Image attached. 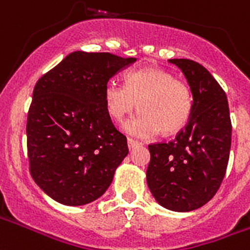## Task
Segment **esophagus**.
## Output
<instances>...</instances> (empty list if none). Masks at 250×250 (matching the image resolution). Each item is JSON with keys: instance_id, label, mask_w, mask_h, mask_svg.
I'll use <instances>...</instances> for the list:
<instances>
[{"instance_id": "esophagus-1", "label": "esophagus", "mask_w": 250, "mask_h": 250, "mask_svg": "<svg viewBox=\"0 0 250 250\" xmlns=\"http://www.w3.org/2000/svg\"><path fill=\"white\" fill-rule=\"evenodd\" d=\"M127 144H128L129 149H132V148H135V146H140V143H139L138 140H135V139H131V138H128V140H127Z\"/></svg>"}]
</instances>
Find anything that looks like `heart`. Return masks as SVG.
Segmentation results:
<instances>
[{
    "instance_id": "1",
    "label": "heart",
    "mask_w": 250,
    "mask_h": 250,
    "mask_svg": "<svg viewBox=\"0 0 250 250\" xmlns=\"http://www.w3.org/2000/svg\"><path fill=\"white\" fill-rule=\"evenodd\" d=\"M140 114L125 123V129L139 138L149 139L161 131L174 135L188 125L193 110V94L188 83L170 72L148 66L125 74V85L110 80L104 85V104L114 119L138 107Z\"/></svg>"
}]
</instances>
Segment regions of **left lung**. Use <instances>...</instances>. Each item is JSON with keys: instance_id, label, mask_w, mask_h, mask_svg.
<instances>
[{"instance_id": "obj_1", "label": "left lung", "mask_w": 250, "mask_h": 250, "mask_svg": "<svg viewBox=\"0 0 250 250\" xmlns=\"http://www.w3.org/2000/svg\"><path fill=\"white\" fill-rule=\"evenodd\" d=\"M190 85L193 110L188 125L170 142L149 144L146 182L160 205L193 211L212 199L226 176L232 123L226 91L199 62L170 59Z\"/></svg>"}]
</instances>
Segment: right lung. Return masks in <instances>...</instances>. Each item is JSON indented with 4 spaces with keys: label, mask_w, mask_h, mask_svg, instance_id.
<instances>
[{
    "label": "right lung",
    "mask_w": 250,
    "mask_h": 250,
    "mask_svg": "<svg viewBox=\"0 0 250 250\" xmlns=\"http://www.w3.org/2000/svg\"><path fill=\"white\" fill-rule=\"evenodd\" d=\"M136 59L76 51L38 80L27 114V156L36 185L81 206L107 190L128 153L104 104V85Z\"/></svg>",
    "instance_id": "obj_1"
}]
</instances>
